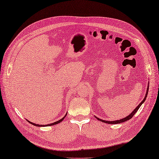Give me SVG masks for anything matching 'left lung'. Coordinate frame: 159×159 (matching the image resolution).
Instances as JSON below:
<instances>
[{"label":"left lung","instance_id":"1","mask_svg":"<svg viewBox=\"0 0 159 159\" xmlns=\"http://www.w3.org/2000/svg\"><path fill=\"white\" fill-rule=\"evenodd\" d=\"M148 90H149V86H148L147 87V90H146V93H145V98L143 99V101H142L137 106V108H136L133 111H132L130 114H129V115H128L127 116H125V117L123 118V119H119V120H115V121H106V120H103V119H99L98 117H97V116H95L96 119H98V120H99L101 121L103 123H106V124H121V123H123V122H125L126 121L129 120V119H130L131 118H132V116H133L134 115V114L136 112H137V111L139 110V108H140V106L143 104V103H144V102L145 101V99H146V98H147V95H148Z\"/></svg>","mask_w":159,"mask_h":159}]
</instances>
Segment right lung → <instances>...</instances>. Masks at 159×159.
Masks as SVG:
<instances>
[{"mask_svg": "<svg viewBox=\"0 0 159 159\" xmlns=\"http://www.w3.org/2000/svg\"><path fill=\"white\" fill-rule=\"evenodd\" d=\"M66 115H67V113L65 115V116H64L63 118H61V119H60L59 121H56V122H54V123H51V124H47V125H40V124H35V123H33V122H31L30 121H29V120H27V119H26V120H27L29 123H30V124H32V125H35V126H38V127H46V126H48V125H56V124H59V123H60V122H61L63 120H64V119L65 118V116H66Z\"/></svg>", "mask_w": 159, "mask_h": 159, "instance_id": "right-lung-1", "label": "right lung"}]
</instances>
